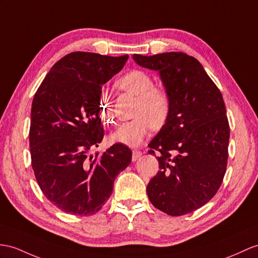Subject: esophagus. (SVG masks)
<instances>
[{
    "label": "esophagus",
    "instance_id": "1",
    "mask_svg": "<svg viewBox=\"0 0 258 258\" xmlns=\"http://www.w3.org/2000/svg\"><path fill=\"white\" fill-rule=\"evenodd\" d=\"M141 155H142L141 151H139V150H134V151H133V161L136 162L138 159L140 158Z\"/></svg>",
    "mask_w": 258,
    "mask_h": 258
}]
</instances>
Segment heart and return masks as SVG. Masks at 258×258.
<instances>
[{"label": "heart", "mask_w": 258, "mask_h": 258, "mask_svg": "<svg viewBox=\"0 0 258 258\" xmlns=\"http://www.w3.org/2000/svg\"><path fill=\"white\" fill-rule=\"evenodd\" d=\"M119 89L137 96L135 119L124 122L111 134L110 139L131 148L139 147L148 139L151 128L161 129L171 114V96L162 87L154 86L151 75L141 70H131L117 81ZM98 114L105 123L115 120L110 100L105 92L98 98Z\"/></svg>", "instance_id": "heart-1"}]
</instances>
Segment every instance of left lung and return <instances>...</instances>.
<instances>
[{
	"label": "left lung",
	"mask_w": 258,
	"mask_h": 258,
	"mask_svg": "<svg viewBox=\"0 0 258 258\" xmlns=\"http://www.w3.org/2000/svg\"><path fill=\"white\" fill-rule=\"evenodd\" d=\"M134 60L159 71L172 102L167 122L149 143V153H159L160 171L148 196L159 210L183 216L215 196L227 171L230 127L222 94L184 52L134 54Z\"/></svg>",
	"instance_id": "obj_1"
}]
</instances>
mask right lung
Segmentation results:
<instances>
[{
	"mask_svg": "<svg viewBox=\"0 0 258 258\" xmlns=\"http://www.w3.org/2000/svg\"><path fill=\"white\" fill-rule=\"evenodd\" d=\"M127 60L128 54L71 52L55 62L34 96L31 166L43 195L67 213L95 215L110 197L117 175L131 162V150L121 143L89 155L104 138L98 116L102 87Z\"/></svg>",
	"mask_w": 258,
	"mask_h": 258,
	"instance_id": "add662e5",
	"label": "right lung"
}]
</instances>
